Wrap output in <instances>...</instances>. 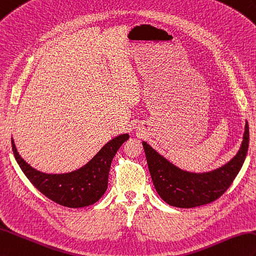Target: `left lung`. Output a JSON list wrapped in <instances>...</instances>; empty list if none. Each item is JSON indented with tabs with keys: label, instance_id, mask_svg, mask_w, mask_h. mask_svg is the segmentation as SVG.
<instances>
[{
	"label": "left lung",
	"instance_id": "1",
	"mask_svg": "<svg viewBox=\"0 0 256 256\" xmlns=\"http://www.w3.org/2000/svg\"><path fill=\"white\" fill-rule=\"evenodd\" d=\"M248 124L246 122L243 140L236 155L220 168L203 174L180 169L142 142L157 193L166 203L179 208H192L216 200L227 191L241 170L248 154Z\"/></svg>",
	"mask_w": 256,
	"mask_h": 256
}]
</instances>
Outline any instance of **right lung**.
<instances>
[{
    "instance_id": "obj_1",
    "label": "right lung",
    "mask_w": 256,
    "mask_h": 256,
    "mask_svg": "<svg viewBox=\"0 0 256 256\" xmlns=\"http://www.w3.org/2000/svg\"><path fill=\"white\" fill-rule=\"evenodd\" d=\"M128 138L122 134L112 138L85 166L68 174H46L32 168L17 152L13 138L12 148L17 164L36 188L58 204L80 208L94 204L104 194L112 159Z\"/></svg>"
}]
</instances>
